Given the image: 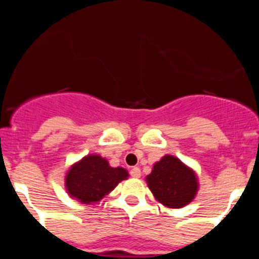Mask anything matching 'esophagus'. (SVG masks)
I'll return each instance as SVG.
<instances>
[{"label":"esophagus","mask_w":259,"mask_h":259,"mask_svg":"<svg viewBox=\"0 0 259 259\" xmlns=\"http://www.w3.org/2000/svg\"><path fill=\"white\" fill-rule=\"evenodd\" d=\"M130 176H132L133 178H139V177H141V169H139L138 166H134L130 170Z\"/></svg>","instance_id":"esophagus-1"}]
</instances>
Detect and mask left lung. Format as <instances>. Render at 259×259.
Segmentation results:
<instances>
[{
	"mask_svg": "<svg viewBox=\"0 0 259 259\" xmlns=\"http://www.w3.org/2000/svg\"><path fill=\"white\" fill-rule=\"evenodd\" d=\"M146 181L155 199L166 208H183L199 191L195 170L171 155H165L156 162Z\"/></svg>",
	"mask_w": 259,
	"mask_h": 259,
	"instance_id": "obj_1",
	"label": "left lung"
}]
</instances>
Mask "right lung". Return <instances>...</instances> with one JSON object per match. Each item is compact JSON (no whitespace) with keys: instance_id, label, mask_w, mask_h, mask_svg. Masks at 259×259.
Here are the masks:
<instances>
[{"instance_id":"1","label":"right lung","mask_w":259,"mask_h":259,"mask_svg":"<svg viewBox=\"0 0 259 259\" xmlns=\"http://www.w3.org/2000/svg\"><path fill=\"white\" fill-rule=\"evenodd\" d=\"M127 177L129 173L124 167H112L99 155H86L71 165L64 185L69 196L81 204L94 205Z\"/></svg>"}]
</instances>
